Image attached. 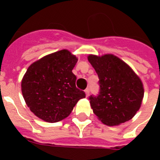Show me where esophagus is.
Returning <instances> with one entry per match:
<instances>
[{
  "label": "esophagus",
  "mask_w": 160,
  "mask_h": 160,
  "mask_svg": "<svg viewBox=\"0 0 160 160\" xmlns=\"http://www.w3.org/2000/svg\"><path fill=\"white\" fill-rule=\"evenodd\" d=\"M85 95H86V97H88V96H89V95H90V89H89V88H87V89L85 90Z\"/></svg>",
  "instance_id": "esophagus-1"
}]
</instances>
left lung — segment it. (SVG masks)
<instances>
[{
  "label": "left lung",
  "instance_id": "8db88e82",
  "mask_svg": "<svg viewBox=\"0 0 160 160\" xmlns=\"http://www.w3.org/2000/svg\"><path fill=\"white\" fill-rule=\"evenodd\" d=\"M88 60L100 79V92L89 98L98 119L109 126L131 119L144 97V87L139 76L114 55H90Z\"/></svg>",
  "mask_w": 160,
  "mask_h": 160
}]
</instances>
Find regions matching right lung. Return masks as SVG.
Listing matches in <instances>:
<instances>
[{
    "instance_id": "1",
    "label": "right lung",
    "mask_w": 160,
    "mask_h": 160,
    "mask_svg": "<svg viewBox=\"0 0 160 160\" xmlns=\"http://www.w3.org/2000/svg\"><path fill=\"white\" fill-rule=\"evenodd\" d=\"M78 59L67 50L44 56L31 64L21 81L24 100L40 119L55 123L70 115L84 91L75 86L72 73Z\"/></svg>"
}]
</instances>
